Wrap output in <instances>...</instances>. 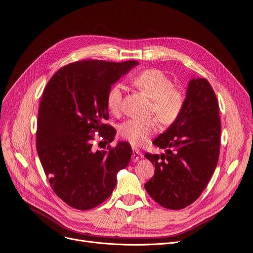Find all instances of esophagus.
<instances>
[{"label":"esophagus","instance_id":"obj_1","mask_svg":"<svg viewBox=\"0 0 253 253\" xmlns=\"http://www.w3.org/2000/svg\"><path fill=\"white\" fill-rule=\"evenodd\" d=\"M141 151L139 150V149H137V148H133L132 147V155H131V160L133 161V162H137L139 159H140V157H141Z\"/></svg>","mask_w":253,"mask_h":253}]
</instances>
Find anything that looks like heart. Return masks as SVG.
<instances>
[{
    "label": "heart",
    "mask_w": 253,
    "mask_h": 253,
    "mask_svg": "<svg viewBox=\"0 0 253 253\" xmlns=\"http://www.w3.org/2000/svg\"><path fill=\"white\" fill-rule=\"evenodd\" d=\"M131 84L151 99L150 112L157 116L161 124L170 126L175 123L184 105L183 93L173 86L169 77L157 69H148L131 79ZM124 87L113 84L106 93V106L112 114H118L123 105ZM159 130L156 118L147 120L129 119L119 127L121 137L133 146H141Z\"/></svg>",
    "instance_id": "obj_1"
}]
</instances>
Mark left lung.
Here are the masks:
<instances>
[{"label": "left lung", "instance_id": "obj_1", "mask_svg": "<svg viewBox=\"0 0 253 253\" xmlns=\"http://www.w3.org/2000/svg\"><path fill=\"white\" fill-rule=\"evenodd\" d=\"M220 135L215 91L205 78H193L178 120L153 142L166 152L145 154L155 165L154 176L145 184L150 197L169 210H181L197 201L216 169Z\"/></svg>", "mask_w": 253, "mask_h": 253}]
</instances>
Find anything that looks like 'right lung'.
Masks as SVG:
<instances>
[{"label":"right lung","instance_id":"1","mask_svg":"<svg viewBox=\"0 0 253 253\" xmlns=\"http://www.w3.org/2000/svg\"><path fill=\"white\" fill-rule=\"evenodd\" d=\"M138 62L85 60L64 66L46 84L38 108L36 150L54 193L70 207L86 211L102 204L127 166L126 142L104 151L93 149L94 133L111 143L115 129L108 120V89ZM101 143V142H100Z\"/></svg>","mask_w":253,"mask_h":253}]
</instances>
